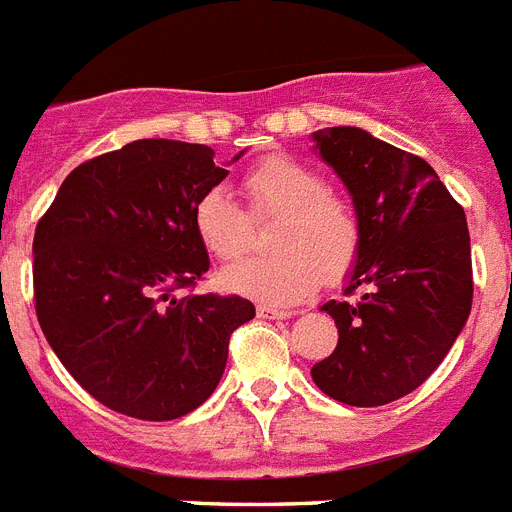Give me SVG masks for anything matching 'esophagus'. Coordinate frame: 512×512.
Here are the masks:
<instances>
[{
  "mask_svg": "<svg viewBox=\"0 0 512 512\" xmlns=\"http://www.w3.org/2000/svg\"><path fill=\"white\" fill-rule=\"evenodd\" d=\"M256 314H259L261 319H290V316H293V311H287V308H277V306H266V303H261V306L256 308Z\"/></svg>",
  "mask_w": 512,
  "mask_h": 512,
  "instance_id": "obj_1",
  "label": "esophagus"
}]
</instances>
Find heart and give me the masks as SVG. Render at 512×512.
Returning a JSON list of instances; mask_svg holds the SVG:
<instances>
[{"mask_svg":"<svg viewBox=\"0 0 512 512\" xmlns=\"http://www.w3.org/2000/svg\"><path fill=\"white\" fill-rule=\"evenodd\" d=\"M243 193L248 217H277L266 246L274 253L248 259L222 274L232 293L264 303H298L319 290L327 277L340 280L361 251V222L350 201L327 190L314 167L269 156L246 172ZM238 201L222 188H206L193 201L190 225L214 261H238L251 246V222Z\"/></svg>","mask_w":512,"mask_h":512,"instance_id":"heart-1","label":"heart"}]
</instances>
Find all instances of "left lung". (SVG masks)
I'll list each match as a JSON object with an SVG mask.
<instances>
[{
	"label": "left lung",
	"instance_id": "obj_1",
	"mask_svg": "<svg viewBox=\"0 0 512 512\" xmlns=\"http://www.w3.org/2000/svg\"><path fill=\"white\" fill-rule=\"evenodd\" d=\"M324 162L353 196L361 251L345 295L329 301L337 348L314 363L316 387L358 408H377L432 377L474 301L466 211L416 154L361 128L314 133Z\"/></svg>",
	"mask_w": 512,
	"mask_h": 512
}]
</instances>
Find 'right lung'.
<instances>
[{
  "mask_svg": "<svg viewBox=\"0 0 512 512\" xmlns=\"http://www.w3.org/2000/svg\"><path fill=\"white\" fill-rule=\"evenodd\" d=\"M227 177L204 143L143 138L65 177L33 235L38 324L75 382L122 416L172 421L209 398L240 295H177L209 269L190 209Z\"/></svg>",
  "mask_w": 512,
  "mask_h": 512,
  "instance_id": "obj_1",
  "label": "right lung"
}]
</instances>
